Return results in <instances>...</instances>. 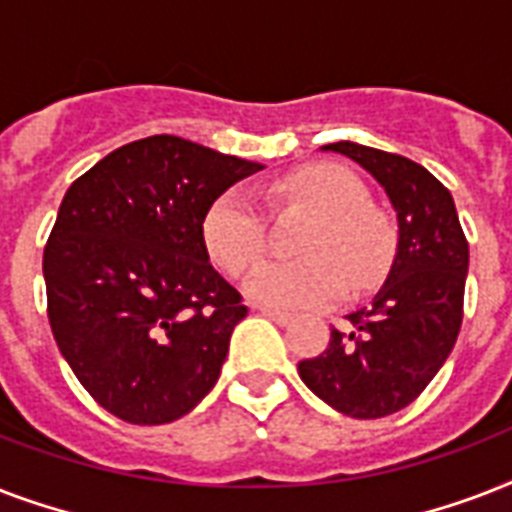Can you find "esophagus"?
Instances as JSON below:
<instances>
[{
	"mask_svg": "<svg viewBox=\"0 0 512 512\" xmlns=\"http://www.w3.org/2000/svg\"><path fill=\"white\" fill-rule=\"evenodd\" d=\"M265 319L276 321V324H289L292 321V313H284V311H273V308H260Z\"/></svg>",
	"mask_w": 512,
	"mask_h": 512,
	"instance_id": "34e87169",
	"label": "esophagus"
}]
</instances>
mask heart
Returning <instances> with one entry per match:
<instances>
[{
  "label": "heart",
  "mask_w": 512,
  "mask_h": 512,
  "mask_svg": "<svg viewBox=\"0 0 512 512\" xmlns=\"http://www.w3.org/2000/svg\"><path fill=\"white\" fill-rule=\"evenodd\" d=\"M276 204H303L316 223L300 241V260H271L247 281V295L276 311L324 308L350 289L377 287L396 257V225L369 201L364 180L348 167L319 162L271 185ZM268 220L244 188H228L201 217V244L225 273L241 276L263 257Z\"/></svg>",
  "instance_id": "heart-1"
}]
</instances>
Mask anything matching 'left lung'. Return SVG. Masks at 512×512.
Wrapping results in <instances>:
<instances>
[{"label":"left lung","mask_w":512,"mask_h":512,"mask_svg":"<svg viewBox=\"0 0 512 512\" xmlns=\"http://www.w3.org/2000/svg\"><path fill=\"white\" fill-rule=\"evenodd\" d=\"M385 188L398 217L388 281L372 305L350 313V332L332 329L327 350L297 364L300 380L332 409L377 420L409 406L452 353L462 327L468 239L452 193L406 156L329 143Z\"/></svg>","instance_id":"8db88e82"}]
</instances>
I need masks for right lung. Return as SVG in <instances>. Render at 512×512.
Returning a JSON list of instances; mask_svg holds the SVG:
<instances>
[{"mask_svg": "<svg viewBox=\"0 0 512 512\" xmlns=\"http://www.w3.org/2000/svg\"><path fill=\"white\" fill-rule=\"evenodd\" d=\"M263 164L175 135L116 148L71 183L44 247L47 319L106 412L164 425L215 388L241 295L209 265V201Z\"/></svg>", "mask_w": 512, "mask_h": 512, "instance_id": "right-lung-1", "label": "right lung"}]
</instances>
